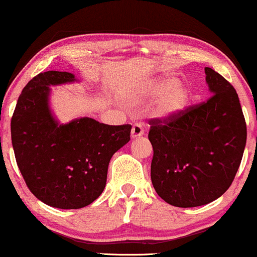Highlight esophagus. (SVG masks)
Segmentation results:
<instances>
[{"label":"esophagus","mask_w":257,"mask_h":257,"mask_svg":"<svg viewBox=\"0 0 257 257\" xmlns=\"http://www.w3.org/2000/svg\"><path fill=\"white\" fill-rule=\"evenodd\" d=\"M144 136V128L143 126L140 124H135L132 127V131H131V137L133 139L138 138V137H142Z\"/></svg>","instance_id":"34e87169"}]
</instances>
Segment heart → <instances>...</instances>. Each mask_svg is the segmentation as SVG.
<instances>
[{
	"instance_id": "heart-1",
	"label": "heart",
	"mask_w": 257,
	"mask_h": 257,
	"mask_svg": "<svg viewBox=\"0 0 257 257\" xmlns=\"http://www.w3.org/2000/svg\"><path fill=\"white\" fill-rule=\"evenodd\" d=\"M145 99H156L153 114L161 120H170L186 110L189 103L188 87L179 83L174 77H164L149 84L142 91Z\"/></svg>"
}]
</instances>
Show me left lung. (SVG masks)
Wrapping results in <instances>:
<instances>
[{
    "mask_svg": "<svg viewBox=\"0 0 257 257\" xmlns=\"http://www.w3.org/2000/svg\"><path fill=\"white\" fill-rule=\"evenodd\" d=\"M205 73L210 98L170 120H150L153 187L181 208L207 205L229 188L247 142L236 91L213 69Z\"/></svg>",
    "mask_w": 257,
    "mask_h": 257,
    "instance_id": "obj_1",
    "label": "left lung"
}]
</instances>
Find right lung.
Here are the masks:
<instances>
[{
    "label": "right lung",
    "mask_w": 257,
    "mask_h": 257,
    "mask_svg": "<svg viewBox=\"0 0 257 257\" xmlns=\"http://www.w3.org/2000/svg\"><path fill=\"white\" fill-rule=\"evenodd\" d=\"M76 80L65 71L38 73L20 94L10 125L28 188L45 205L61 209L83 208L103 193L111 158L130 142L132 128L87 117L59 124L49 106L50 86Z\"/></svg>",
    "instance_id": "right-lung-1"
}]
</instances>
